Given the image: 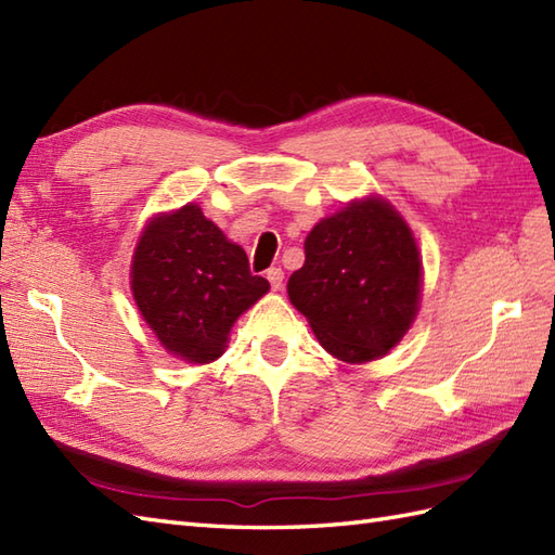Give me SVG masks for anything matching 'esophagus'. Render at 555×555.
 Returning <instances> with one entry per match:
<instances>
[{"instance_id": "34e87169", "label": "esophagus", "mask_w": 555, "mask_h": 555, "mask_svg": "<svg viewBox=\"0 0 555 555\" xmlns=\"http://www.w3.org/2000/svg\"><path fill=\"white\" fill-rule=\"evenodd\" d=\"M267 279H269V286H272V291H281V286H283V269H279V267L267 269Z\"/></svg>"}]
</instances>
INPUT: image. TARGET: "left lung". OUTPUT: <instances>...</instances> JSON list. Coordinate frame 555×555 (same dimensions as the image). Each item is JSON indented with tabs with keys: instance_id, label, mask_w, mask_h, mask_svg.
Segmentation results:
<instances>
[{
	"instance_id": "left-lung-1",
	"label": "left lung",
	"mask_w": 555,
	"mask_h": 555,
	"mask_svg": "<svg viewBox=\"0 0 555 555\" xmlns=\"http://www.w3.org/2000/svg\"><path fill=\"white\" fill-rule=\"evenodd\" d=\"M421 283V253L409 224L388 201L371 196L309 231L288 298L326 352L364 364L404 338L418 312Z\"/></svg>"
}]
</instances>
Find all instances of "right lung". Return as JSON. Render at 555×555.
Returning <instances> with one entry per match:
<instances>
[{
    "label": "right lung",
    "instance_id": "1",
    "mask_svg": "<svg viewBox=\"0 0 555 555\" xmlns=\"http://www.w3.org/2000/svg\"><path fill=\"white\" fill-rule=\"evenodd\" d=\"M269 291L248 255L198 205L153 217L132 257V293L141 317L167 352L210 364L224 352L234 321Z\"/></svg>",
    "mask_w": 555,
    "mask_h": 555
}]
</instances>
